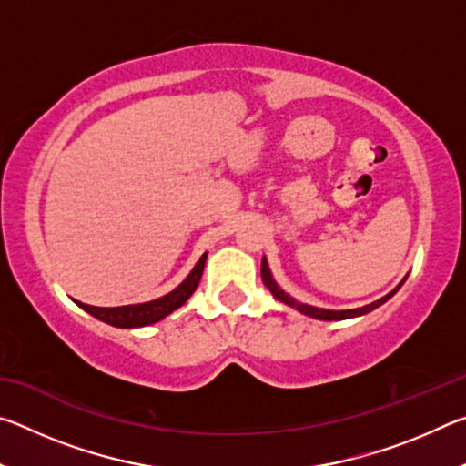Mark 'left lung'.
<instances>
[{
  "mask_svg": "<svg viewBox=\"0 0 466 466\" xmlns=\"http://www.w3.org/2000/svg\"><path fill=\"white\" fill-rule=\"evenodd\" d=\"M261 278H263V283L267 288H269V291L271 294L279 299V302H283V304H288V306H291V309H296L298 312H302V314H306V317H312V319H319V320H345V319H353V317H361V314H368V312H372L374 309H378V306H382L386 299L389 298H392L394 294H397L399 291V288L403 286V281L407 279H403L399 283L397 288H394L390 294H386L384 298H380V299H376V302H372V304H368V306H361V309H353V310H325V309H317V306H309V304H302V302H296L294 298L291 296H288L286 291H283L278 283H275V279H273V275H271V271H269V265H267V258L263 257V261H261Z\"/></svg>",
  "mask_w": 466,
  "mask_h": 466,
  "instance_id": "1",
  "label": "left lung"
}]
</instances>
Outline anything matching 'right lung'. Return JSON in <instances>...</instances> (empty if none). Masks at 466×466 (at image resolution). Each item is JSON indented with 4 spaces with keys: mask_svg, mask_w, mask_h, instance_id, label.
<instances>
[{
    "mask_svg": "<svg viewBox=\"0 0 466 466\" xmlns=\"http://www.w3.org/2000/svg\"><path fill=\"white\" fill-rule=\"evenodd\" d=\"M205 258H208V252H203V257L197 261L193 271L187 275V279L180 283V286H177L167 296L152 299V302L115 306V309H100V306H90V304H82V302H76V304L88 314H92L94 319L106 322V325L119 327V329L154 325V322L162 320L164 317H168L170 312L180 309V306H183L187 299L193 296V291L197 289V286H199V281H201Z\"/></svg>",
    "mask_w": 466,
    "mask_h": 466,
    "instance_id": "obj_1",
    "label": "right lung"
}]
</instances>
